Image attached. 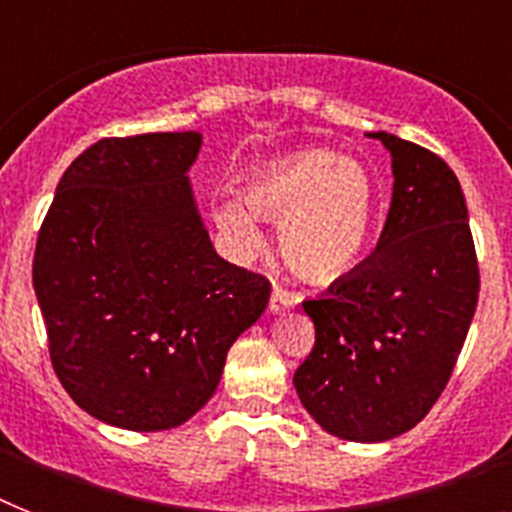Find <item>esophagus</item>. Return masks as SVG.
I'll use <instances>...</instances> for the list:
<instances>
[{"label": "esophagus", "mask_w": 512, "mask_h": 512, "mask_svg": "<svg viewBox=\"0 0 512 512\" xmlns=\"http://www.w3.org/2000/svg\"><path fill=\"white\" fill-rule=\"evenodd\" d=\"M297 305V294L286 292L284 286H273V294H270V313H284L289 307Z\"/></svg>", "instance_id": "obj_1"}]
</instances>
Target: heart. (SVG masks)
Listing matches in <instances>:
<instances>
[{
  "mask_svg": "<svg viewBox=\"0 0 512 512\" xmlns=\"http://www.w3.org/2000/svg\"><path fill=\"white\" fill-rule=\"evenodd\" d=\"M247 199L220 197L215 220L244 252L263 247L257 216L281 223V252L307 281H334L357 263L373 218L371 178L331 152H302L252 173Z\"/></svg>",
  "mask_w": 512,
  "mask_h": 512,
  "instance_id": "b5f03b06",
  "label": "heart"
}]
</instances>
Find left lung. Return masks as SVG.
<instances>
[{
	"instance_id": "1",
	"label": "left lung",
	"mask_w": 512,
	"mask_h": 512,
	"mask_svg": "<svg viewBox=\"0 0 512 512\" xmlns=\"http://www.w3.org/2000/svg\"><path fill=\"white\" fill-rule=\"evenodd\" d=\"M371 136L392 155L389 215L371 255L302 302L315 344L294 373L307 413L350 442H386L426 418L479 302L458 176L413 141Z\"/></svg>"
}]
</instances>
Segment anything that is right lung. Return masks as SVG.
<instances>
[{"instance_id":"right-lung-1","label":"right lung","mask_w":512,"mask_h":512,"mask_svg":"<svg viewBox=\"0 0 512 512\" xmlns=\"http://www.w3.org/2000/svg\"><path fill=\"white\" fill-rule=\"evenodd\" d=\"M199 134L110 136L62 173L33 252L52 368L128 431L181 426L218 389L270 281L215 255L186 170Z\"/></svg>"}]
</instances>
